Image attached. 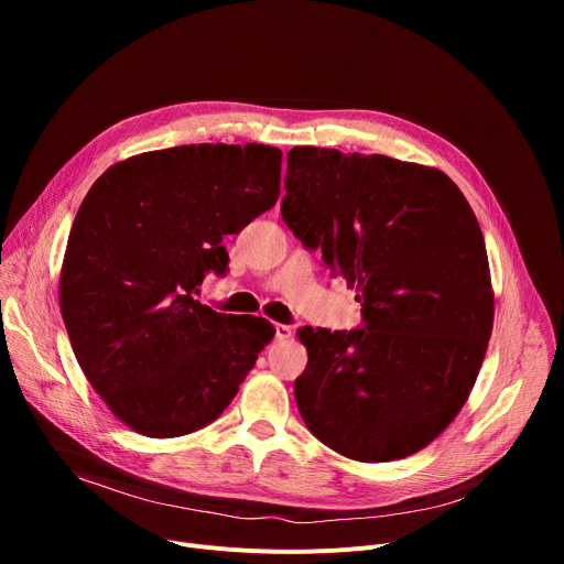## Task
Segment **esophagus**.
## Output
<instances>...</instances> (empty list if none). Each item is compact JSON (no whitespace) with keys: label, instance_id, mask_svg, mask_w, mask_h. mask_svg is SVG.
Wrapping results in <instances>:
<instances>
[{"label":"esophagus","instance_id":"esophagus-1","mask_svg":"<svg viewBox=\"0 0 564 564\" xmlns=\"http://www.w3.org/2000/svg\"><path fill=\"white\" fill-rule=\"evenodd\" d=\"M274 334H276V340H288L292 338L294 329L288 327V324H274Z\"/></svg>","mask_w":564,"mask_h":564}]
</instances>
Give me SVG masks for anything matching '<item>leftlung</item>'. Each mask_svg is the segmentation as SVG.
Returning a JSON list of instances; mask_svg holds the SVG:
<instances>
[{"label": "left lung", "instance_id": "8db88e82", "mask_svg": "<svg viewBox=\"0 0 564 564\" xmlns=\"http://www.w3.org/2000/svg\"><path fill=\"white\" fill-rule=\"evenodd\" d=\"M285 192L283 221L357 288L366 319L354 332H297L306 427L357 462L423 451L468 400L494 329L476 215L434 166L336 148H292Z\"/></svg>", "mask_w": 564, "mask_h": 564}]
</instances>
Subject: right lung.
Returning a JSON list of instances; mask_svg holds the SVG:
<instances>
[{
	"label": "right lung",
	"instance_id": "1",
	"mask_svg": "<svg viewBox=\"0 0 564 564\" xmlns=\"http://www.w3.org/2000/svg\"><path fill=\"white\" fill-rule=\"evenodd\" d=\"M274 145L192 143L109 166L84 196L58 306L75 359L113 416L151 438L221 416L274 327L194 294L224 274V235L279 200Z\"/></svg>",
	"mask_w": 564,
	"mask_h": 564
}]
</instances>
